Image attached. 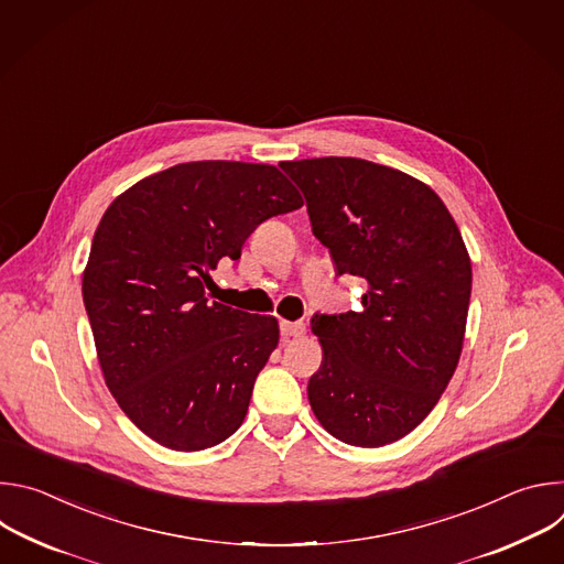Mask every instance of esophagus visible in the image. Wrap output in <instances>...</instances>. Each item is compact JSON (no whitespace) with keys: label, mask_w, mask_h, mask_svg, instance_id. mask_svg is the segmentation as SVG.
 <instances>
[{"label":"esophagus","mask_w":564,"mask_h":564,"mask_svg":"<svg viewBox=\"0 0 564 564\" xmlns=\"http://www.w3.org/2000/svg\"><path fill=\"white\" fill-rule=\"evenodd\" d=\"M281 335L283 339H296L305 335L303 321H281Z\"/></svg>","instance_id":"1"}]
</instances>
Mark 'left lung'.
I'll use <instances>...</instances> for the list:
<instances>
[{
	"mask_svg": "<svg viewBox=\"0 0 564 564\" xmlns=\"http://www.w3.org/2000/svg\"><path fill=\"white\" fill-rule=\"evenodd\" d=\"M281 170L337 274L368 288L361 312L312 316L324 361L310 406L350 446L392 444L435 409L462 355L473 281L462 234L429 185L392 167L328 155Z\"/></svg>",
	"mask_w": 564,
	"mask_h": 564,
	"instance_id": "obj_1",
	"label": "left lung"
}]
</instances>
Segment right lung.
Returning a JSON list of instances; mask_svg holds the SVG:
<instances>
[{"label": "right lung", "instance_id": "1", "mask_svg": "<svg viewBox=\"0 0 564 564\" xmlns=\"http://www.w3.org/2000/svg\"><path fill=\"white\" fill-rule=\"evenodd\" d=\"M301 205L272 165L200 160L142 178L107 207L83 299L107 388L160 446L203 451L243 424L279 324L209 301L205 288L263 220Z\"/></svg>", "mask_w": 564, "mask_h": 564}]
</instances>
